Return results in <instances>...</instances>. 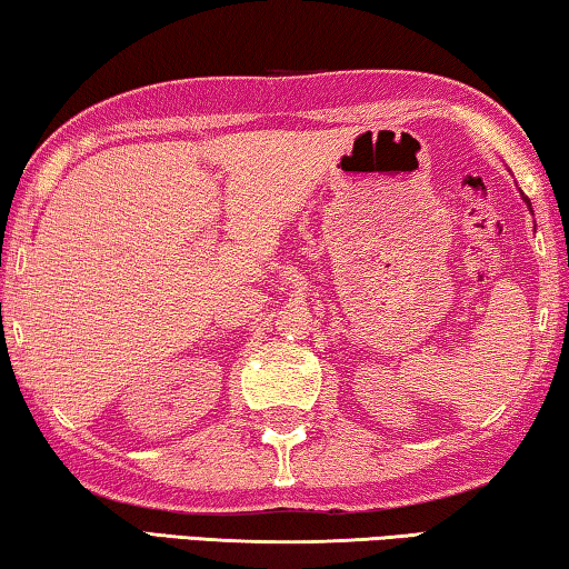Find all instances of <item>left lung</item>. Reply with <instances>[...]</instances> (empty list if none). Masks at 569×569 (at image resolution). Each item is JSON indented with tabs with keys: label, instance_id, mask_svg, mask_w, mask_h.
Listing matches in <instances>:
<instances>
[{
	"label": "left lung",
	"instance_id": "1",
	"mask_svg": "<svg viewBox=\"0 0 569 569\" xmlns=\"http://www.w3.org/2000/svg\"><path fill=\"white\" fill-rule=\"evenodd\" d=\"M525 201H527V203H529V199H527V197H525Z\"/></svg>",
	"mask_w": 569,
	"mask_h": 569
}]
</instances>
